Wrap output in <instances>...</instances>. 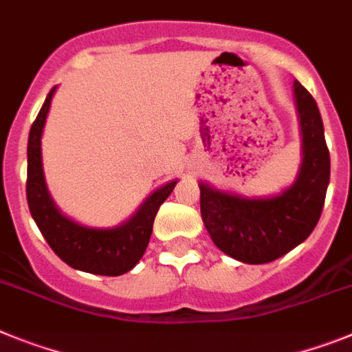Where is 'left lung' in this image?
Returning a JSON list of instances; mask_svg holds the SVG:
<instances>
[{"mask_svg": "<svg viewBox=\"0 0 352 352\" xmlns=\"http://www.w3.org/2000/svg\"><path fill=\"white\" fill-rule=\"evenodd\" d=\"M301 129L298 177L276 195L248 197L200 180L201 219L212 243L235 261L265 264L294 250L314 232L329 184V151L314 97L294 81Z\"/></svg>", "mask_w": 352, "mask_h": 352, "instance_id": "1", "label": "left lung"}]
</instances>
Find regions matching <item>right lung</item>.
I'll list each match as a JSON object with an SVG mask.
<instances>
[{
  "mask_svg": "<svg viewBox=\"0 0 352 352\" xmlns=\"http://www.w3.org/2000/svg\"><path fill=\"white\" fill-rule=\"evenodd\" d=\"M54 91L56 87L47 94L30 129L26 180L30 212L51 250L70 267L102 276H120L138 264L145 253L155 214L173 191L177 179L154 189L136 212L117 227H88L65 216L49 193L42 166V133Z\"/></svg>",
  "mask_w": 352,
  "mask_h": 352,
  "instance_id": "right-lung-1",
  "label": "right lung"
}]
</instances>
